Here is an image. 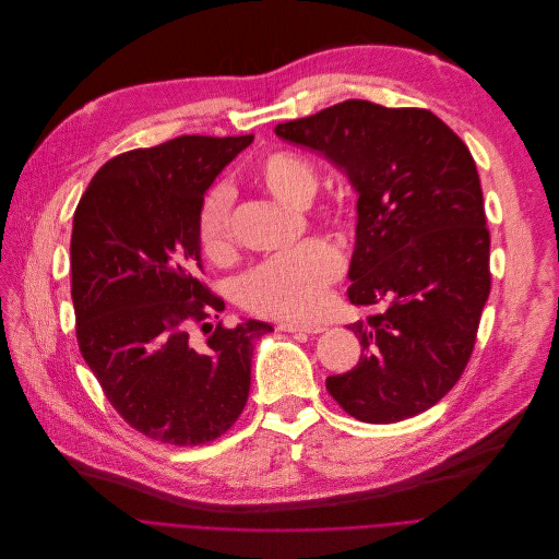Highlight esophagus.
<instances>
[{
	"instance_id": "1",
	"label": "esophagus",
	"mask_w": 559,
	"mask_h": 559,
	"mask_svg": "<svg viewBox=\"0 0 559 559\" xmlns=\"http://www.w3.org/2000/svg\"><path fill=\"white\" fill-rule=\"evenodd\" d=\"M277 330H284V332H304V334H317V332H323L321 325H301V323H280Z\"/></svg>"
}]
</instances>
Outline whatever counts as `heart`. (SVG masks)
Wrapping results in <instances>:
<instances>
[{
  "mask_svg": "<svg viewBox=\"0 0 559 559\" xmlns=\"http://www.w3.org/2000/svg\"><path fill=\"white\" fill-rule=\"evenodd\" d=\"M255 180L275 200L290 206H308L319 187V174L299 154L275 150L264 154L253 167ZM234 193L229 187H213L198 213V242L206 260L227 264L236 255L234 240ZM317 225L342 238L353 234V215L344 204H319L312 209ZM344 269L337 247L321 238L301 242L290 253L255 266L240 282L242 306L266 319L304 323L319 317L328 301L330 286Z\"/></svg>",
  "mask_w": 559,
  "mask_h": 559,
  "instance_id": "heart-1",
  "label": "heart"
}]
</instances>
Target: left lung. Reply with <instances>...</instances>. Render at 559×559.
<instances>
[{"label":"left lung","mask_w":559,"mask_h":559,"mask_svg":"<svg viewBox=\"0 0 559 559\" xmlns=\"http://www.w3.org/2000/svg\"><path fill=\"white\" fill-rule=\"evenodd\" d=\"M275 134L323 154L359 191L348 299L368 314L355 370L328 377L364 423L412 418L463 377L491 290L483 187L461 136L423 107L348 98Z\"/></svg>","instance_id":"1"}]
</instances>
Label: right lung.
Here are the masks:
<instances>
[{"instance_id": "add662e5", "label": "right lung", "mask_w": 559, "mask_h": 559, "mask_svg": "<svg viewBox=\"0 0 559 559\" xmlns=\"http://www.w3.org/2000/svg\"><path fill=\"white\" fill-rule=\"evenodd\" d=\"M251 141L187 134L119 154L74 211L79 350L130 427L178 448L231 429L249 399L253 346L273 330L213 323L225 301L202 277L198 242L204 191Z\"/></svg>"}]
</instances>
